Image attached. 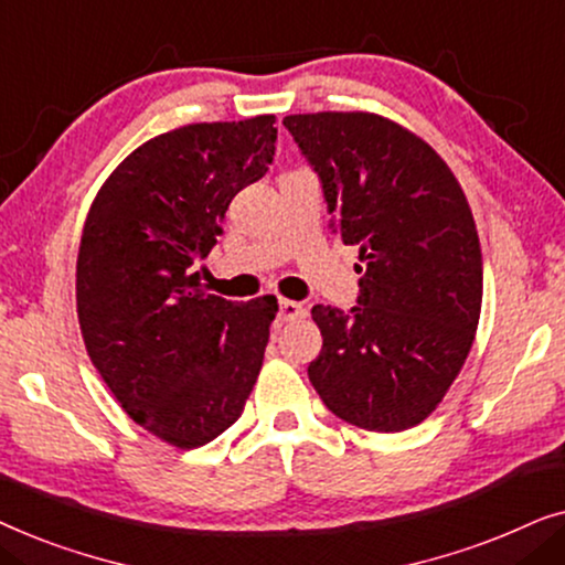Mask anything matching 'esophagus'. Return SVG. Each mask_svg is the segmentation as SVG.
<instances>
[{"mask_svg": "<svg viewBox=\"0 0 565 565\" xmlns=\"http://www.w3.org/2000/svg\"><path fill=\"white\" fill-rule=\"evenodd\" d=\"M300 316H306V306L303 303H296V300H280L277 303V321L280 323H288V321H296Z\"/></svg>", "mask_w": 565, "mask_h": 565, "instance_id": "esophagus-1", "label": "esophagus"}]
</instances>
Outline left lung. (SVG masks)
<instances>
[{"label": "left lung", "instance_id": "obj_1", "mask_svg": "<svg viewBox=\"0 0 565 565\" xmlns=\"http://www.w3.org/2000/svg\"><path fill=\"white\" fill-rule=\"evenodd\" d=\"M331 213V231L360 249L358 306H313L321 354L308 365L339 419L401 431L445 398L483 298L473 213L439 153L373 113L288 115Z\"/></svg>", "mask_w": 565, "mask_h": 565}]
</instances>
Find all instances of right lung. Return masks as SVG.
Wrapping results in <instances>:
<instances>
[{
  "label": "right lung",
  "mask_w": 565,
  "mask_h": 565,
  "mask_svg": "<svg viewBox=\"0 0 565 565\" xmlns=\"http://www.w3.org/2000/svg\"><path fill=\"white\" fill-rule=\"evenodd\" d=\"M275 141V115L169 130L107 177L84 221L76 313L92 365L130 419L182 450L242 416L265 360L277 300L207 296L195 267Z\"/></svg>",
  "instance_id": "obj_1"
}]
</instances>
